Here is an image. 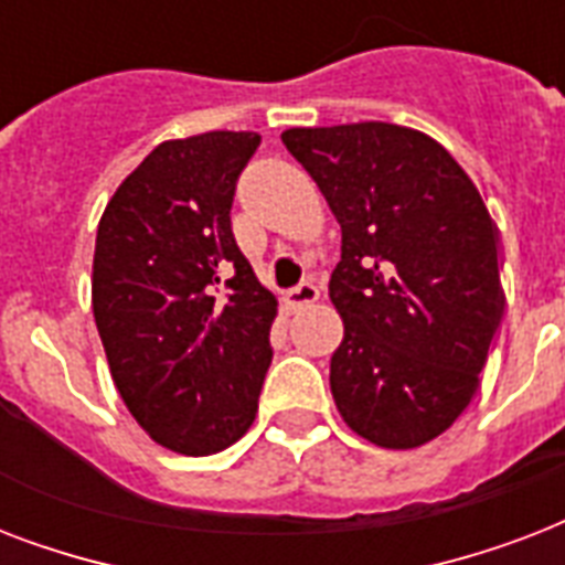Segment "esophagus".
I'll list each match as a JSON object with an SVG mask.
<instances>
[{
    "mask_svg": "<svg viewBox=\"0 0 565 565\" xmlns=\"http://www.w3.org/2000/svg\"><path fill=\"white\" fill-rule=\"evenodd\" d=\"M317 299H319L317 287H313L310 281H301L299 287H292V290L284 296V305H287V310H299V308H308V305H313Z\"/></svg>",
    "mask_w": 565,
    "mask_h": 565,
    "instance_id": "34e87169",
    "label": "esophagus"
}]
</instances>
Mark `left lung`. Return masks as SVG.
Returning <instances> with one entry per match:
<instances>
[{
    "label": "left lung",
    "mask_w": 565,
    "mask_h": 565,
    "mask_svg": "<svg viewBox=\"0 0 565 565\" xmlns=\"http://www.w3.org/2000/svg\"><path fill=\"white\" fill-rule=\"evenodd\" d=\"M281 140L343 231L328 284L343 319L337 411L375 446H425L481 384L504 310L499 228L463 167L416 128H287Z\"/></svg>",
    "instance_id": "1"
}]
</instances>
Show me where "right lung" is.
Instances as JSON below:
<instances>
[{"label": "right lung", "mask_w": 565, "mask_h": 565, "mask_svg": "<svg viewBox=\"0 0 565 565\" xmlns=\"http://www.w3.org/2000/svg\"><path fill=\"white\" fill-rule=\"evenodd\" d=\"M255 131L163 140L110 195L93 252V317L137 425L188 457L234 446L257 416L278 299L231 234Z\"/></svg>", "instance_id": "obj_1"}]
</instances>
